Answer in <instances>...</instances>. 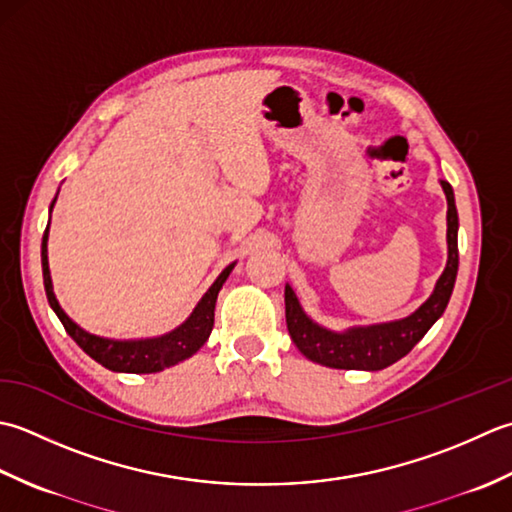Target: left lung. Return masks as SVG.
<instances>
[{
	"instance_id": "obj_1",
	"label": "left lung",
	"mask_w": 512,
	"mask_h": 512,
	"mask_svg": "<svg viewBox=\"0 0 512 512\" xmlns=\"http://www.w3.org/2000/svg\"><path fill=\"white\" fill-rule=\"evenodd\" d=\"M442 190L446 194V243H448V260L437 278L433 294L429 300L415 309L411 316L393 322H382V325H369V327H353L347 331H329L320 327L318 322L311 320L305 311H302L300 302L294 294V289L285 285V318L289 336L294 340L296 347L305 358L311 362L325 364L331 369H362V371H380L387 369L389 364L404 358L417 342L424 338L435 320L444 314V309L451 300L455 278H457V265H460V256H457V207H455V194L448 181H440Z\"/></svg>"
}]
</instances>
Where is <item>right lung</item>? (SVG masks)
<instances>
[{"label":"right lung","mask_w":512,"mask_h":512,"mask_svg":"<svg viewBox=\"0 0 512 512\" xmlns=\"http://www.w3.org/2000/svg\"><path fill=\"white\" fill-rule=\"evenodd\" d=\"M59 194V192H57ZM57 196L52 198V205H55ZM48 229L50 221L44 232V241H41V269H44V287L46 296L52 311H55L61 325L68 331V336L75 340L79 347L88 353L92 360H97L103 367L117 373H156L168 367H174L187 358H192L194 353L203 347L210 338L212 327H214V307L218 291H221L223 283L229 276V271L234 269L236 263L225 267L221 276L214 280V285L205 291V296L198 300V305L190 314L183 325L176 327L174 331L165 333L159 338H145V340H110L95 336V333L83 331L77 322H72L66 311L55 298V291H52V280H50V269H48Z\"/></svg>","instance_id":"right-lung-1"}]
</instances>
